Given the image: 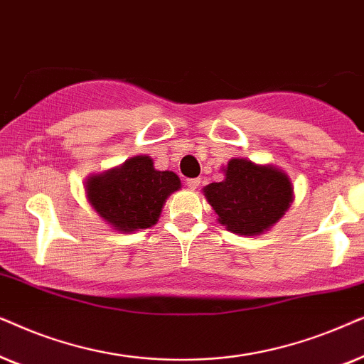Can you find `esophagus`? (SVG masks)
<instances>
[{"label":"esophagus","instance_id":"obj_1","mask_svg":"<svg viewBox=\"0 0 364 364\" xmlns=\"http://www.w3.org/2000/svg\"><path fill=\"white\" fill-rule=\"evenodd\" d=\"M200 183H201L200 178H190V179H186V186L190 188V190H196V188L200 186Z\"/></svg>","mask_w":364,"mask_h":364}]
</instances>
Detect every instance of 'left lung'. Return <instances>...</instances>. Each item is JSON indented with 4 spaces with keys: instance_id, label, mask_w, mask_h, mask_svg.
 <instances>
[{
    "instance_id": "left-lung-1",
    "label": "left lung",
    "mask_w": 364,
    "mask_h": 364,
    "mask_svg": "<svg viewBox=\"0 0 364 364\" xmlns=\"http://www.w3.org/2000/svg\"><path fill=\"white\" fill-rule=\"evenodd\" d=\"M225 179L203 188L218 221L236 235L268 231L293 203L291 179L271 164L232 158L223 169Z\"/></svg>"
}]
</instances>
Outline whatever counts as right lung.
<instances>
[{"mask_svg":"<svg viewBox=\"0 0 364 364\" xmlns=\"http://www.w3.org/2000/svg\"><path fill=\"white\" fill-rule=\"evenodd\" d=\"M179 188L178 174L154 169L153 159L146 154L126 159L121 166L86 179L90 205L121 232L156 225L168 196Z\"/></svg>","mask_w":364,"mask_h":364,"instance_id":"1","label":"right lung"}]
</instances>
